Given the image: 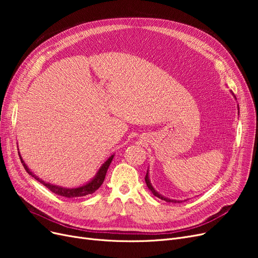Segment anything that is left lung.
<instances>
[{
    "instance_id": "8db88e82",
    "label": "left lung",
    "mask_w": 258,
    "mask_h": 258,
    "mask_svg": "<svg viewBox=\"0 0 258 258\" xmlns=\"http://www.w3.org/2000/svg\"><path fill=\"white\" fill-rule=\"evenodd\" d=\"M233 95V93H232ZM236 98V97H235ZM145 183H146V185H147V187H148V189H150L152 192H153V195L154 196H156V197H158L159 199H161V200H165V201H167V202H173V204H181L182 201H177V200H172V199H169V198H166V197H163V196H161L160 194H158V191H156L155 190V188L154 187L152 186V184H151V181H150V177H148V171H147V173H146V175H145Z\"/></svg>"
}]
</instances>
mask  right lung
<instances>
[{
    "instance_id": "1",
    "label": "right lung",
    "mask_w": 258,
    "mask_h": 258,
    "mask_svg": "<svg viewBox=\"0 0 258 258\" xmlns=\"http://www.w3.org/2000/svg\"><path fill=\"white\" fill-rule=\"evenodd\" d=\"M19 157H20V160L22 162L23 165V168L26 169L27 172L32 175L36 181H38L40 183H42L44 186L47 187V188L52 191L53 194L58 195V196H61V197H66V198H79V197H84V196H87V195H90L92 192H95L99 187L102 185L104 178H105V175H106V171L108 169V167H110L111 162L114 158V155H112L110 158H108L102 166H101V168L99 169V171L97 172L96 176L93 177L90 182H88L87 184H85L83 186H80V187H75V188H67V187H61V186H58V185H52L50 183H46L44 181H42L41 178H38L35 174H33V172H31L30 169L27 167V165L25 163V161H23V159L21 158V156L19 154Z\"/></svg>"
}]
</instances>
